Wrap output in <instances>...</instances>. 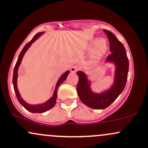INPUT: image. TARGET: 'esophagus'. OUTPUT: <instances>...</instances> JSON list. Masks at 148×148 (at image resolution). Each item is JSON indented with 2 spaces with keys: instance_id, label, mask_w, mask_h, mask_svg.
Wrapping results in <instances>:
<instances>
[{
  "instance_id": "1",
  "label": "esophagus",
  "mask_w": 148,
  "mask_h": 148,
  "mask_svg": "<svg viewBox=\"0 0 148 148\" xmlns=\"http://www.w3.org/2000/svg\"><path fill=\"white\" fill-rule=\"evenodd\" d=\"M79 69V67L76 65H74V66H72V67H71V72H76V71H78Z\"/></svg>"
}]
</instances>
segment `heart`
Wrapping results in <instances>:
<instances>
[{
  "label": "heart",
  "instance_id": "1",
  "mask_svg": "<svg viewBox=\"0 0 148 148\" xmlns=\"http://www.w3.org/2000/svg\"><path fill=\"white\" fill-rule=\"evenodd\" d=\"M95 44L96 45L95 46H94ZM90 47L91 48L95 47L94 51H93V56L95 58H98L103 56L107 50V43L106 40H103V39L98 40L97 42L96 40H94L91 43Z\"/></svg>",
  "mask_w": 148,
  "mask_h": 148
}]
</instances>
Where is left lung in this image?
Segmentation results:
<instances>
[{
    "mask_svg": "<svg viewBox=\"0 0 148 148\" xmlns=\"http://www.w3.org/2000/svg\"><path fill=\"white\" fill-rule=\"evenodd\" d=\"M103 32L108 37L111 51L106 60L112 61L116 64L114 85L106 92L95 94L90 89L86 74L83 72H76L79 76L76 90L80 99L85 105L94 109H104L118 98L126 86L129 71V60L125 47L111 32L105 29Z\"/></svg>",
    "mask_w": 148,
    "mask_h": 148,
    "instance_id": "8db88e82",
    "label": "left lung"
}]
</instances>
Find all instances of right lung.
Here are the masks:
<instances>
[{"label": "right lung", "instance_id": "obj_1", "mask_svg": "<svg viewBox=\"0 0 148 148\" xmlns=\"http://www.w3.org/2000/svg\"><path fill=\"white\" fill-rule=\"evenodd\" d=\"M43 33H39L36 34L35 36L33 37V38L29 42L26 44L25 45V47H23V49H22V51L20 53L19 56H18V58L17 60V62H16V64H15V67L14 69V74H13V86H14V92L16 93V98H17L18 101H19V103L23 106L26 110H28V111L32 112V113H44V112H46L47 111H49V109L53 108L54 106V105L56 104V99H57V93H58V87L60 86V85L62 84V82L66 79L67 75L69 74V71L66 72L64 74H63V75H62V76L59 79L58 81L57 84H56V87L55 91H54L53 95L49 101H47V102L42 103V104H39V105H30L27 103L26 102H25L23 99H22L21 97L20 96L19 92H18V89H17V86H16V79H17V71H18V66L20 65L21 64L22 58H23V55H24L25 52L26 51V50L30 47V46L31 45V44L35 41V40L39 37L41 34Z\"/></svg>", "mask_w": 148, "mask_h": 148}]
</instances>
